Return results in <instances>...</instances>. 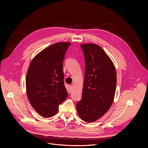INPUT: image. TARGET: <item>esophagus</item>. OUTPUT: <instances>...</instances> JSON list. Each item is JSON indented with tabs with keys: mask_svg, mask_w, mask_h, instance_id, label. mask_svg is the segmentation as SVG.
<instances>
[{
	"mask_svg": "<svg viewBox=\"0 0 148 148\" xmlns=\"http://www.w3.org/2000/svg\"><path fill=\"white\" fill-rule=\"evenodd\" d=\"M72 89H73V87H72V86H69V90H70V92H71V91H72Z\"/></svg>",
	"mask_w": 148,
	"mask_h": 148,
	"instance_id": "obj_1",
	"label": "esophagus"
}]
</instances>
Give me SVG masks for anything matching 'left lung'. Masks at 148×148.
<instances>
[{
	"mask_svg": "<svg viewBox=\"0 0 148 148\" xmlns=\"http://www.w3.org/2000/svg\"><path fill=\"white\" fill-rule=\"evenodd\" d=\"M85 58V77L81 99L76 104L80 118L92 122L103 116L112 105L116 74L111 60L97 45H81Z\"/></svg>",
	"mask_w": 148,
	"mask_h": 148,
	"instance_id": "left-lung-1",
	"label": "left lung"
}]
</instances>
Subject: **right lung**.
<instances>
[{
  "label": "right lung",
  "instance_id": "obj_1",
  "mask_svg": "<svg viewBox=\"0 0 148 148\" xmlns=\"http://www.w3.org/2000/svg\"><path fill=\"white\" fill-rule=\"evenodd\" d=\"M71 43H55L32 61L26 75V92L34 110L45 118L54 116L68 97L64 83L63 60Z\"/></svg>",
  "mask_w": 148,
  "mask_h": 148
}]
</instances>
